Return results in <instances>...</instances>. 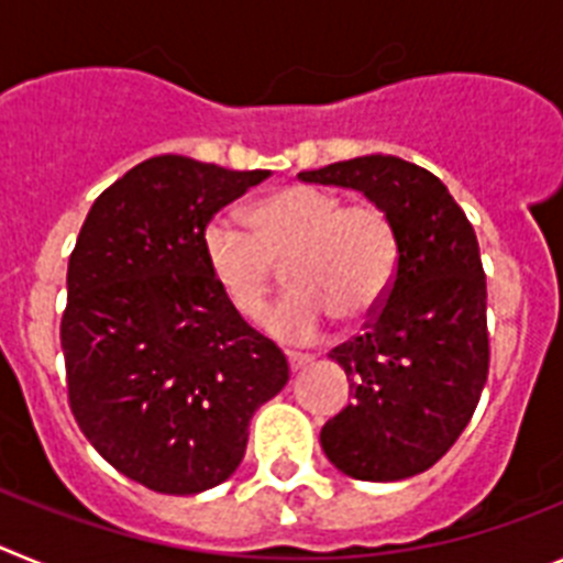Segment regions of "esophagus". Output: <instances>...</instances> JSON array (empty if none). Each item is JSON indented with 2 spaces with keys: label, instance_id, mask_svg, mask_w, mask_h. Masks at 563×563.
<instances>
[{
  "label": "esophagus",
  "instance_id": "esophagus-1",
  "mask_svg": "<svg viewBox=\"0 0 563 563\" xmlns=\"http://www.w3.org/2000/svg\"><path fill=\"white\" fill-rule=\"evenodd\" d=\"M287 361H290V369L298 372L305 369L307 363H312V355H307V352H287Z\"/></svg>",
  "mask_w": 563,
  "mask_h": 563
}]
</instances>
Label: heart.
Masks as SVG:
<instances>
[{
	"mask_svg": "<svg viewBox=\"0 0 563 563\" xmlns=\"http://www.w3.org/2000/svg\"><path fill=\"white\" fill-rule=\"evenodd\" d=\"M247 231L231 213L202 228L208 271L233 310L262 316L287 265L292 290L265 316L282 341H310L332 321H366L380 310L400 265V239L389 211L375 202L346 206L318 186H287L256 200Z\"/></svg>",
	"mask_w": 563,
	"mask_h": 563,
	"instance_id": "1",
	"label": "heart"
}]
</instances>
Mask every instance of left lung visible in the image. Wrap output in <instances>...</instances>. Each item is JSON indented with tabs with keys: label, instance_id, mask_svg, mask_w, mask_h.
Returning <instances> with one entry per match:
<instances>
[{
	"label": "left lung",
	"instance_id": "1",
	"mask_svg": "<svg viewBox=\"0 0 563 563\" xmlns=\"http://www.w3.org/2000/svg\"><path fill=\"white\" fill-rule=\"evenodd\" d=\"M298 177L357 188L395 220V285L363 335L330 352L352 402L327 420L321 449L352 479H409L460 440L485 389L487 287L474 225L440 177L391 154Z\"/></svg>",
	"mask_w": 563,
	"mask_h": 563
}]
</instances>
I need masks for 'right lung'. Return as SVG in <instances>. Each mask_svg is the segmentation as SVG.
<instances>
[{
	"mask_svg": "<svg viewBox=\"0 0 563 563\" xmlns=\"http://www.w3.org/2000/svg\"><path fill=\"white\" fill-rule=\"evenodd\" d=\"M267 177L148 157L92 202L69 256V409L114 471L157 494L222 485L253 411L290 380L285 352L233 310L202 253L206 222Z\"/></svg>",
	"mask_w": 563,
	"mask_h": 563,
	"instance_id": "1",
	"label": "right lung"
}]
</instances>
